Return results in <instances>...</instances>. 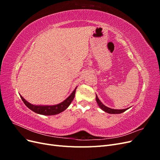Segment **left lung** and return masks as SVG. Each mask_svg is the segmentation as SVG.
Wrapping results in <instances>:
<instances>
[{"label": "left lung", "mask_w": 160, "mask_h": 160, "mask_svg": "<svg viewBox=\"0 0 160 160\" xmlns=\"http://www.w3.org/2000/svg\"><path fill=\"white\" fill-rule=\"evenodd\" d=\"M96 101L97 103H98V105L99 106V108L102 109L103 111H104L105 112H107L108 113H111V114H119V113H122L123 112H124L125 111L128 110L129 108L127 109H111L109 108H108L107 106L104 105L101 102V101L99 99L98 95H96Z\"/></svg>", "instance_id": "obj_1"}]
</instances>
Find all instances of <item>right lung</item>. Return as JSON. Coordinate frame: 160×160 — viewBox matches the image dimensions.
Masks as SVG:
<instances>
[{
	"label": "right lung",
	"mask_w": 160,
	"mask_h": 160,
	"mask_svg": "<svg viewBox=\"0 0 160 160\" xmlns=\"http://www.w3.org/2000/svg\"><path fill=\"white\" fill-rule=\"evenodd\" d=\"M77 88L72 92V93L65 100H64L61 103L54 105H35L28 103L27 100L24 99L20 95L21 99L22 100L23 103L28 108H29L34 112L38 114L44 115H53L56 114H59L61 113L62 111H65L67 108L69 107V105L71 103L72 101L75 98V90Z\"/></svg>",
	"instance_id": "add662e5"
}]
</instances>
